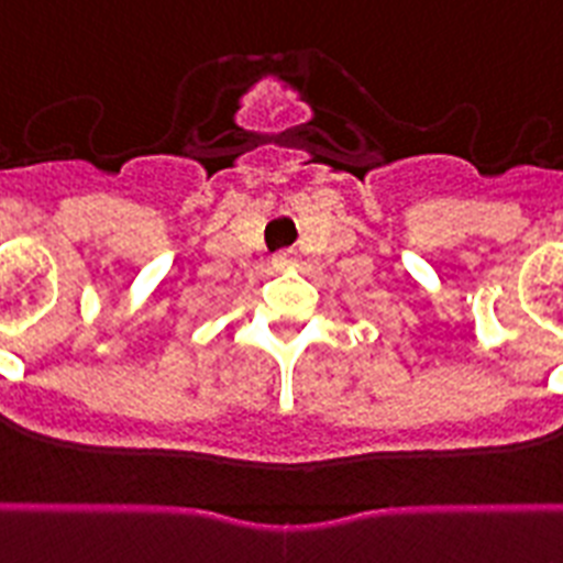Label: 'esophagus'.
<instances>
[{
    "mask_svg": "<svg viewBox=\"0 0 563 563\" xmlns=\"http://www.w3.org/2000/svg\"><path fill=\"white\" fill-rule=\"evenodd\" d=\"M272 266H275V268L295 266V261H291V252H277L275 257H272Z\"/></svg>",
    "mask_w": 563,
    "mask_h": 563,
    "instance_id": "34e87169",
    "label": "esophagus"
}]
</instances>
